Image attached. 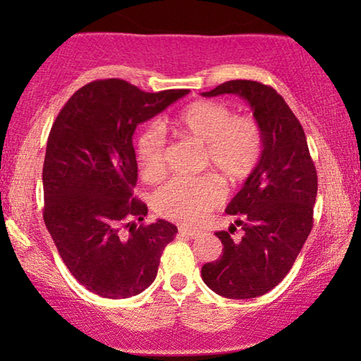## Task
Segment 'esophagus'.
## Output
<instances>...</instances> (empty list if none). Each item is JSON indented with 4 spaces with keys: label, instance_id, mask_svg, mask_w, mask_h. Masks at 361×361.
<instances>
[{
    "label": "esophagus",
    "instance_id": "obj_1",
    "mask_svg": "<svg viewBox=\"0 0 361 361\" xmlns=\"http://www.w3.org/2000/svg\"><path fill=\"white\" fill-rule=\"evenodd\" d=\"M179 235L189 236V238H197V236L200 235V231L192 230V228H185V226H182V228H179Z\"/></svg>",
    "mask_w": 361,
    "mask_h": 361
}]
</instances>
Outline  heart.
<instances>
[{
	"instance_id": "1",
	"label": "heart",
	"mask_w": 361,
	"mask_h": 361,
	"mask_svg": "<svg viewBox=\"0 0 361 361\" xmlns=\"http://www.w3.org/2000/svg\"><path fill=\"white\" fill-rule=\"evenodd\" d=\"M162 128L202 145L200 169H210L228 182H240L258 166L263 131L253 116L233 113L224 103L192 102L162 121ZM136 159L142 179L157 182L166 172V141L156 126L137 137ZM224 200L219 180L210 176L172 179L152 197V207L164 219L195 225Z\"/></svg>"
}]
</instances>
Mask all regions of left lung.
<instances>
[{"mask_svg":"<svg viewBox=\"0 0 361 361\" xmlns=\"http://www.w3.org/2000/svg\"><path fill=\"white\" fill-rule=\"evenodd\" d=\"M231 93L248 102L263 131V152L226 207L244 236L233 240L216 231L220 258L202 266V279L219 295L253 299L274 289L293 268L312 230L317 172L300 123L273 87L230 80L202 97ZM235 229L231 225L228 231Z\"/></svg>","mask_w":361,"mask_h":361,"instance_id":"8db88e82","label":"left lung"}]
</instances>
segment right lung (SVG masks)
I'll return each mask as SVG.
<instances>
[{
  "label": "right lung",
  "instance_id": "add662e5",
  "mask_svg": "<svg viewBox=\"0 0 361 361\" xmlns=\"http://www.w3.org/2000/svg\"><path fill=\"white\" fill-rule=\"evenodd\" d=\"M187 93L95 80L78 88L54 121L42 167L44 221L68 271L93 294L131 298L156 279L177 226L137 225L147 207L133 197V135Z\"/></svg>",
  "mask_w": 361,
  "mask_h": 361
}]
</instances>
